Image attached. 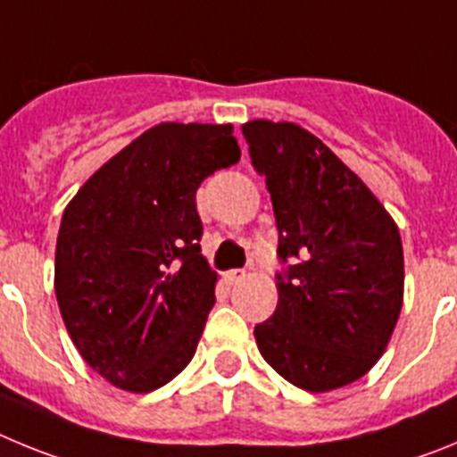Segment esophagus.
<instances>
[{
  "label": "esophagus",
  "instance_id": "34e87169",
  "mask_svg": "<svg viewBox=\"0 0 457 457\" xmlns=\"http://www.w3.org/2000/svg\"><path fill=\"white\" fill-rule=\"evenodd\" d=\"M245 270H228V272L224 274V278L228 281V284H237V281H242L245 278Z\"/></svg>",
  "mask_w": 457,
  "mask_h": 457
}]
</instances>
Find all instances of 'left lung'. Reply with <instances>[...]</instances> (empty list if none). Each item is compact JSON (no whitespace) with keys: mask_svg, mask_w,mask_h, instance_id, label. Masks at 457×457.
<instances>
[{"mask_svg":"<svg viewBox=\"0 0 457 457\" xmlns=\"http://www.w3.org/2000/svg\"><path fill=\"white\" fill-rule=\"evenodd\" d=\"M277 220L278 302L253 327L258 350L290 385L345 386L382 357L403 306L398 226L357 173L295 123L242 125Z\"/></svg>","mask_w":457,"mask_h":457,"instance_id":"1","label":"left lung"}]
</instances>
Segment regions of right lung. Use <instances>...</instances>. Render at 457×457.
I'll use <instances>...</instances> for the list:
<instances>
[{"instance_id":"add662e5","label":"right lung","mask_w":457,"mask_h":457,"mask_svg":"<svg viewBox=\"0 0 457 457\" xmlns=\"http://www.w3.org/2000/svg\"><path fill=\"white\" fill-rule=\"evenodd\" d=\"M231 125L160 123L82 185L56 237L54 290L75 348L135 394L196 353L217 274L201 256L196 189L240 160Z\"/></svg>"}]
</instances>
